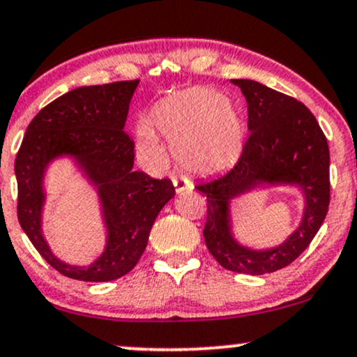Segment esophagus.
<instances>
[{"label": "esophagus", "instance_id": "34e87169", "mask_svg": "<svg viewBox=\"0 0 357 357\" xmlns=\"http://www.w3.org/2000/svg\"><path fill=\"white\" fill-rule=\"evenodd\" d=\"M172 182H174L175 192H177V193H182V192H185V190H188V188H192V187H193L190 180H188V178H183V177H180V178L174 177V180H172Z\"/></svg>", "mask_w": 357, "mask_h": 357}]
</instances>
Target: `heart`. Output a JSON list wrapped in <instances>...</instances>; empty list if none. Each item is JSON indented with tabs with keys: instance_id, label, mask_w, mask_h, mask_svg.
Masks as SVG:
<instances>
[{
	"instance_id": "heart-1",
	"label": "heart",
	"mask_w": 357,
	"mask_h": 357,
	"mask_svg": "<svg viewBox=\"0 0 357 357\" xmlns=\"http://www.w3.org/2000/svg\"><path fill=\"white\" fill-rule=\"evenodd\" d=\"M155 130L172 144L178 164L200 175L230 169L241 155L246 132L240 109L210 87L172 92L153 105L149 122L137 126L139 149L158 157Z\"/></svg>"
}]
</instances>
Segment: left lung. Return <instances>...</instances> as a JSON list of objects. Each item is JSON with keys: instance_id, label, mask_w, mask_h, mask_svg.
Here are the masks:
<instances>
[{"instance_id": "1", "label": "left lung", "mask_w": 357, "mask_h": 357, "mask_svg": "<svg viewBox=\"0 0 357 357\" xmlns=\"http://www.w3.org/2000/svg\"><path fill=\"white\" fill-rule=\"evenodd\" d=\"M231 82L248 104L250 135L230 172L195 187L206 195L204 238L225 270L265 275L293 263L323 225L329 206V147L316 117L300 100L250 79ZM259 185H294L307 204L301 227L270 250L240 245L231 233V200Z\"/></svg>"}]
</instances>
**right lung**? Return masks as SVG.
Returning <instances> with one entry per match:
<instances>
[{
	"instance_id": "add662e5",
	"label": "right lung",
	"mask_w": 357,
	"mask_h": 357,
	"mask_svg": "<svg viewBox=\"0 0 357 357\" xmlns=\"http://www.w3.org/2000/svg\"><path fill=\"white\" fill-rule=\"evenodd\" d=\"M137 81L77 87L52 100L26 129L15 162L17 220L31 243L50 265L73 280L112 281L137 265L158 212L175 195L169 178L134 172V140L126 119ZM77 160L96 187L108 241L89 267L61 262L42 236V188L47 165L57 156Z\"/></svg>"
}]
</instances>
